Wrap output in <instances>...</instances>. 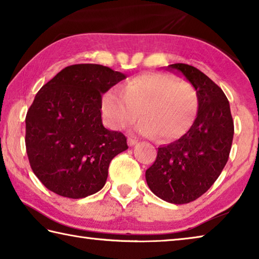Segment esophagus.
Wrapping results in <instances>:
<instances>
[{"instance_id":"obj_1","label":"esophagus","mask_w":259,"mask_h":259,"mask_svg":"<svg viewBox=\"0 0 259 259\" xmlns=\"http://www.w3.org/2000/svg\"><path fill=\"white\" fill-rule=\"evenodd\" d=\"M136 143H137V140H136V139H134V138H128V145H129V146H134Z\"/></svg>"}]
</instances>
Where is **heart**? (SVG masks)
Listing matches in <instances>:
<instances>
[{"instance_id": "heart-1", "label": "heart", "mask_w": 259, "mask_h": 259, "mask_svg": "<svg viewBox=\"0 0 259 259\" xmlns=\"http://www.w3.org/2000/svg\"><path fill=\"white\" fill-rule=\"evenodd\" d=\"M103 115L113 130H123L142 120L136 130L146 137L172 140L191 128L199 108L194 87L162 73L140 74L126 81L122 93L109 89L103 96Z\"/></svg>"}]
</instances>
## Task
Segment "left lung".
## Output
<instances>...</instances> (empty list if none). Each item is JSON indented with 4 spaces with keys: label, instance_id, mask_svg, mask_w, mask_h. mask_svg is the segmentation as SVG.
<instances>
[{
    "label": "left lung",
    "instance_id": "obj_1",
    "mask_svg": "<svg viewBox=\"0 0 259 259\" xmlns=\"http://www.w3.org/2000/svg\"><path fill=\"white\" fill-rule=\"evenodd\" d=\"M194 87L199 98L196 119L176 142L160 146L145 177L160 199L184 204L200 198L216 182L229 160L234 135L230 103L216 83L198 68L172 64Z\"/></svg>",
    "mask_w": 259,
    "mask_h": 259
}]
</instances>
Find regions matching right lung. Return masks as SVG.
Instances as JSON below:
<instances>
[{"label": "right lung", "instance_id": "add662e5", "mask_svg": "<svg viewBox=\"0 0 259 259\" xmlns=\"http://www.w3.org/2000/svg\"><path fill=\"white\" fill-rule=\"evenodd\" d=\"M125 75L97 64L67 66L43 85L26 115L30 168L48 190L82 199L102 190L125 136L105 128L102 96Z\"/></svg>", "mask_w": 259, "mask_h": 259}]
</instances>
